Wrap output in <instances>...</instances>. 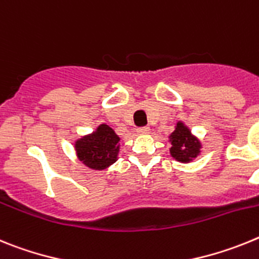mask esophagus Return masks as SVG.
Returning a JSON list of instances; mask_svg holds the SVG:
<instances>
[{"mask_svg": "<svg viewBox=\"0 0 259 259\" xmlns=\"http://www.w3.org/2000/svg\"><path fill=\"white\" fill-rule=\"evenodd\" d=\"M137 133H138V134H141V136H143V134H148V133H150V127L148 126L139 127V129L137 130Z\"/></svg>", "mask_w": 259, "mask_h": 259, "instance_id": "34e87169", "label": "esophagus"}]
</instances>
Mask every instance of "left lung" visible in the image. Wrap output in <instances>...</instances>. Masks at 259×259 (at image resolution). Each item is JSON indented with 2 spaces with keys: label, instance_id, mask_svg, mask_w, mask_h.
I'll list each match as a JSON object with an SVG mask.
<instances>
[{
  "label": "left lung",
  "instance_id": "obj_1",
  "mask_svg": "<svg viewBox=\"0 0 259 259\" xmlns=\"http://www.w3.org/2000/svg\"><path fill=\"white\" fill-rule=\"evenodd\" d=\"M170 143L169 154L180 163H192L198 155L201 154L202 142L195 137L192 130L186 126L183 121H179L173 133L168 137Z\"/></svg>",
  "mask_w": 259,
  "mask_h": 259
}]
</instances>
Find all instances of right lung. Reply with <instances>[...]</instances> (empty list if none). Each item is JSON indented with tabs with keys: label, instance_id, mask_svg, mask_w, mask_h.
I'll use <instances>...</instances> for the list:
<instances>
[{
	"label": "right lung",
	"instance_id": "1",
	"mask_svg": "<svg viewBox=\"0 0 259 259\" xmlns=\"http://www.w3.org/2000/svg\"><path fill=\"white\" fill-rule=\"evenodd\" d=\"M121 138L107 123H100L90 134L74 142L76 157L86 167L95 170L107 169L118 160Z\"/></svg>",
	"mask_w": 259,
	"mask_h": 259
}]
</instances>
